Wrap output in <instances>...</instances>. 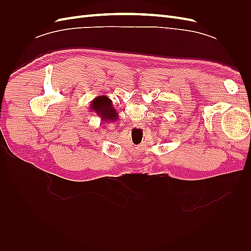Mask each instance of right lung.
<instances>
[{"label":"right lung","mask_w":251,"mask_h":251,"mask_svg":"<svg viewBox=\"0 0 251 251\" xmlns=\"http://www.w3.org/2000/svg\"><path fill=\"white\" fill-rule=\"evenodd\" d=\"M90 110L97 114V116L100 117V121L103 123H110L118 119L119 115L116 109L113 107L112 100L107 95H98L91 101Z\"/></svg>","instance_id":"obj_1"}]
</instances>
